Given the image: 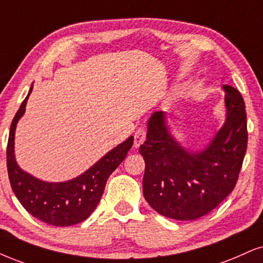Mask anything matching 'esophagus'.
<instances>
[{
	"instance_id": "1",
	"label": "esophagus",
	"mask_w": 263,
	"mask_h": 263,
	"mask_svg": "<svg viewBox=\"0 0 263 263\" xmlns=\"http://www.w3.org/2000/svg\"><path fill=\"white\" fill-rule=\"evenodd\" d=\"M145 137H147V129L144 127H139L135 134V141H134L135 147L136 148L139 147V145L145 141Z\"/></svg>"
}]
</instances>
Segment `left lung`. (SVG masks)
<instances>
[{
  "instance_id": "obj_1",
  "label": "left lung",
  "mask_w": 263,
  "mask_h": 263,
  "mask_svg": "<svg viewBox=\"0 0 263 263\" xmlns=\"http://www.w3.org/2000/svg\"><path fill=\"white\" fill-rule=\"evenodd\" d=\"M227 119L209 147L187 152L167 132L156 111L148 122L147 141L139 147L145 161L143 194L165 217L192 221L214 210L237 184L248 145L247 111L238 89L223 86Z\"/></svg>"
}]
</instances>
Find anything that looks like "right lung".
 Wrapping results in <instances>:
<instances>
[{
  "mask_svg": "<svg viewBox=\"0 0 263 263\" xmlns=\"http://www.w3.org/2000/svg\"><path fill=\"white\" fill-rule=\"evenodd\" d=\"M29 95L13 119L7 144V171L16 199L34 217L55 227H66L85 221L97 208L105 184L112 172L124 161L134 137H129L104 155L84 175L71 181L49 183L32 177L16 165L14 159V131L16 122L25 112Z\"/></svg>",
  "mask_w": 263,
  "mask_h": 263,
  "instance_id": "1",
  "label": "right lung"
}]
</instances>
